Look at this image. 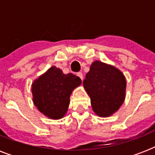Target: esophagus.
Masks as SVG:
<instances>
[{"label": "esophagus", "mask_w": 155, "mask_h": 155, "mask_svg": "<svg viewBox=\"0 0 155 155\" xmlns=\"http://www.w3.org/2000/svg\"><path fill=\"white\" fill-rule=\"evenodd\" d=\"M77 75H78V76H79V77L80 78V79H81V80H83V79H84V75H83L82 72H78L77 73Z\"/></svg>", "instance_id": "obj_1"}]
</instances>
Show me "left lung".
Listing matches in <instances>:
<instances>
[{"instance_id":"1","label":"left lung","mask_w":155,"mask_h":155,"mask_svg":"<svg viewBox=\"0 0 155 155\" xmlns=\"http://www.w3.org/2000/svg\"><path fill=\"white\" fill-rule=\"evenodd\" d=\"M83 84L90 97L92 110L99 117L113 115L125 101V75L112 65L100 61L93 62Z\"/></svg>"}]
</instances>
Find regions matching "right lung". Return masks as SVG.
I'll return each mask as SVG.
<instances>
[{"label": "right lung", "instance_id": "1", "mask_svg": "<svg viewBox=\"0 0 155 155\" xmlns=\"http://www.w3.org/2000/svg\"><path fill=\"white\" fill-rule=\"evenodd\" d=\"M81 82L80 78L72 73L63 74L53 66L33 82V101L47 117L60 119L68 112L71 92Z\"/></svg>", "mask_w": 155, "mask_h": 155}]
</instances>
